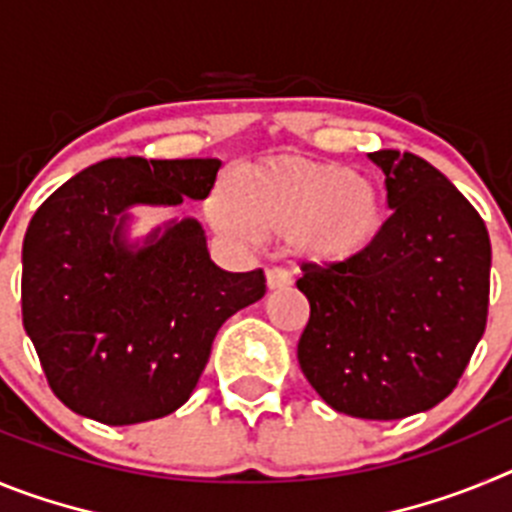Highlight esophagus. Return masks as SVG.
I'll use <instances>...</instances> for the list:
<instances>
[{"mask_svg": "<svg viewBox=\"0 0 512 512\" xmlns=\"http://www.w3.org/2000/svg\"><path fill=\"white\" fill-rule=\"evenodd\" d=\"M292 284V274H289L287 269H282V266H271V269H266V287L269 289H284Z\"/></svg>", "mask_w": 512, "mask_h": 512, "instance_id": "1", "label": "esophagus"}]
</instances>
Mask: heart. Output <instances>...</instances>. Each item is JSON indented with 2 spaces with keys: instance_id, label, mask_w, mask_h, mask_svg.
<instances>
[{
  "instance_id": "1",
  "label": "heart",
  "mask_w": 512,
  "mask_h": 512,
  "mask_svg": "<svg viewBox=\"0 0 512 512\" xmlns=\"http://www.w3.org/2000/svg\"><path fill=\"white\" fill-rule=\"evenodd\" d=\"M210 217L230 238H300L312 261L346 264L374 246L387 202L372 176L341 164L277 156L238 171L233 192L212 194Z\"/></svg>"
}]
</instances>
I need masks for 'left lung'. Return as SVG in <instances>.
<instances>
[{"mask_svg":"<svg viewBox=\"0 0 512 512\" xmlns=\"http://www.w3.org/2000/svg\"><path fill=\"white\" fill-rule=\"evenodd\" d=\"M392 215L346 264H302L307 382L338 413L397 420L454 392L487 325L490 235L469 200L415 153L374 151Z\"/></svg>","mask_w":512,"mask_h":512,"instance_id":"1","label":"left lung"}]
</instances>
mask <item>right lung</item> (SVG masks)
Masks as SVG:
<instances>
[{"label":"right lung","instance_id":"obj_1","mask_svg":"<svg viewBox=\"0 0 512 512\" xmlns=\"http://www.w3.org/2000/svg\"><path fill=\"white\" fill-rule=\"evenodd\" d=\"M217 158H107L38 207L22 243V325L53 395L84 418L133 425L174 413L217 330L261 300V269L215 266L202 225L171 220L130 243L128 207L205 200Z\"/></svg>","mask_w":512,"mask_h":512}]
</instances>
